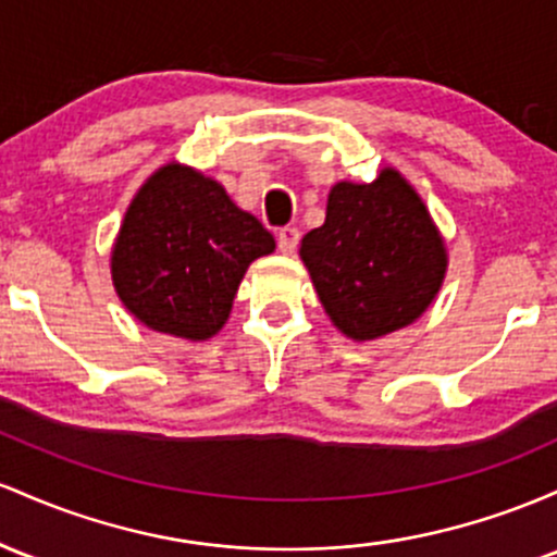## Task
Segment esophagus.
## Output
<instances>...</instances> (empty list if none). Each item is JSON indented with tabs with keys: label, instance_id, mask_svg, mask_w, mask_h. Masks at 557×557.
Masks as SVG:
<instances>
[{
	"label": "esophagus",
	"instance_id": "esophagus-1",
	"mask_svg": "<svg viewBox=\"0 0 557 557\" xmlns=\"http://www.w3.org/2000/svg\"><path fill=\"white\" fill-rule=\"evenodd\" d=\"M276 242H278L281 252L292 255V252H295V249H297V245H299V228H295V226L281 228L278 236H276Z\"/></svg>",
	"mask_w": 557,
	"mask_h": 557
}]
</instances>
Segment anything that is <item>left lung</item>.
<instances>
[{
    "mask_svg": "<svg viewBox=\"0 0 557 557\" xmlns=\"http://www.w3.org/2000/svg\"><path fill=\"white\" fill-rule=\"evenodd\" d=\"M299 255L334 326L360 342L413 323L447 268L421 197L389 168L373 184H336Z\"/></svg>",
    "mask_w": 557,
    "mask_h": 557,
    "instance_id": "8db88e82",
    "label": "left lung"
}]
</instances>
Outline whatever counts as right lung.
Returning a JSON list of instances; mask_svg holds the SVG:
<instances>
[{"label": "right lung", "mask_w": 557, "mask_h": 557, "mask_svg": "<svg viewBox=\"0 0 557 557\" xmlns=\"http://www.w3.org/2000/svg\"><path fill=\"white\" fill-rule=\"evenodd\" d=\"M273 234L202 173L165 165L141 186L112 249L123 305L162 334L208 339L226 323L247 265Z\"/></svg>", "instance_id": "1"}]
</instances>
